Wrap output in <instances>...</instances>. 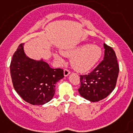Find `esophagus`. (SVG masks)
I'll use <instances>...</instances> for the list:
<instances>
[{
    "label": "esophagus",
    "mask_w": 133,
    "mask_h": 133,
    "mask_svg": "<svg viewBox=\"0 0 133 133\" xmlns=\"http://www.w3.org/2000/svg\"><path fill=\"white\" fill-rule=\"evenodd\" d=\"M70 73H71V71H69V70H68V69H64V75L65 77L68 76V75H69Z\"/></svg>",
    "instance_id": "esophagus-1"
}]
</instances>
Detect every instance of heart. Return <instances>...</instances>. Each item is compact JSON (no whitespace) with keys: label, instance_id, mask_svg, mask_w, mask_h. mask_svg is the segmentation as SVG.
Wrapping results in <instances>:
<instances>
[{"label":"heart","instance_id":"obj_1","mask_svg":"<svg viewBox=\"0 0 133 133\" xmlns=\"http://www.w3.org/2000/svg\"><path fill=\"white\" fill-rule=\"evenodd\" d=\"M64 56L71 58V65L81 73L88 72L96 65L102 55V50L96 45H84L74 49L62 51ZM55 57L61 60L58 56Z\"/></svg>","mask_w":133,"mask_h":133}]
</instances>
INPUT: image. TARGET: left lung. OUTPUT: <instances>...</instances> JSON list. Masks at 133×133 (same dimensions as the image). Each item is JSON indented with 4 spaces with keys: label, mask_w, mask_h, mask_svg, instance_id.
<instances>
[{
    "label": "left lung",
    "mask_w": 133,
    "mask_h": 133,
    "mask_svg": "<svg viewBox=\"0 0 133 133\" xmlns=\"http://www.w3.org/2000/svg\"><path fill=\"white\" fill-rule=\"evenodd\" d=\"M104 59L92 72L80 75L78 89L80 95L91 102L106 98L116 87L119 66L116 53L110 46L104 43Z\"/></svg>",
    "instance_id": "8db88e82"
}]
</instances>
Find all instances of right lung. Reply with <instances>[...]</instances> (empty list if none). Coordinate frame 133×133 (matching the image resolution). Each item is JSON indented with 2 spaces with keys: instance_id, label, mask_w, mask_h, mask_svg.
Instances as JSON below:
<instances>
[{
  "instance_id": "1",
  "label": "right lung",
  "mask_w": 133,
  "mask_h": 133,
  "mask_svg": "<svg viewBox=\"0 0 133 133\" xmlns=\"http://www.w3.org/2000/svg\"><path fill=\"white\" fill-rule=\"evenodd\" d=\"M14 88L25 101L41 105L51 101L55 94V84L64 77L62 69H51L43 60L27 57L21 43L15 51L10 64Z\"/></svg>"
}]
</instances>
